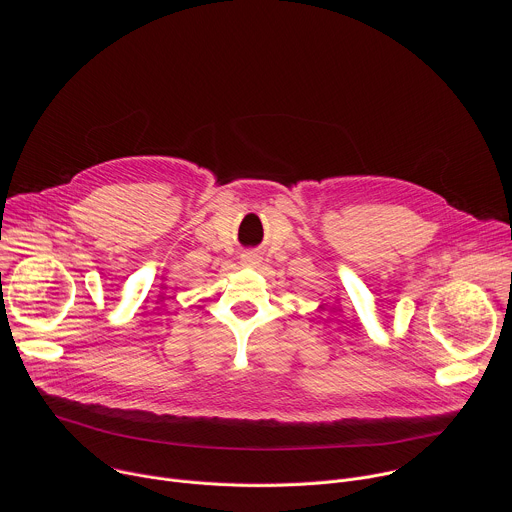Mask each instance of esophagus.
Listing matches in <instances>:
<instances>
[{
    "label": "esophagus",
    "mask_w": 512,
    "mask_h": 512,
    "mask_svg": "<svg viewBox=\"0 0 512 512\" xmlns=\"http://www.w3.org/2000/svg\"><path fill=\"white\" fill-rule=\"evenodd\" d=\"M241 263H243L245 267H255V265H259V255H255V253H247V255H243Z\"/></svg>",
    "instance_id": "obj_1"
}]
</instances>
